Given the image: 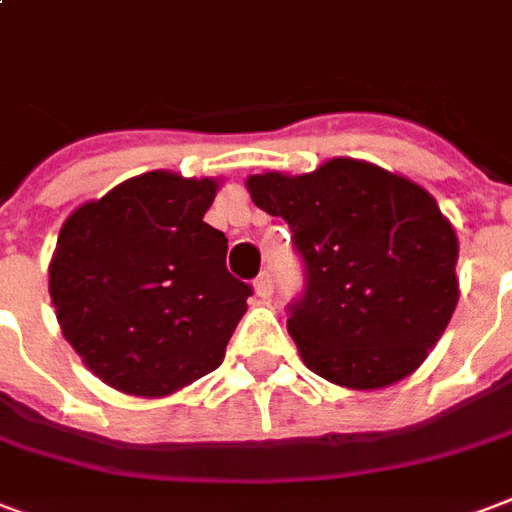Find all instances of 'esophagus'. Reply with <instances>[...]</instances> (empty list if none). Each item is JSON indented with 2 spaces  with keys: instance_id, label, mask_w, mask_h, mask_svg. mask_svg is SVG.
Here are the masks:
<instances>
[{
  "instance_id": "esophagus-1",
  "label": "esophagus",
  "mask_w": 512,
  "mask_h": 512,
  "mask_svg": "<svg viewBox=\"0 0 512 512\" xmlns=\"http://www.w3.org/2000/svg\"><path fill=\"white\" fill-rule=\"evenodd\" d=\"M253 288H256V294H259L261 299L272 297V275L270 272H261L259 278L253 280Z\"/></svg>"
}]
</instances>
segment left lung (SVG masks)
Masks as SVG:
<instances>
[{
    "label": "left lung",
    "instance_id": "left-lung-1",
    "mask_svg": "<svg viewBox=\"0 0 512 512\" xmlns=\"http://www.w3.org/2000/svg\"><path fill=\"white\" fill-rule=\"evenodd\" d=\"M248 191L286 221L305 264L288 334L307 367L359 391L416 370L459 302V240L424 188L367 161L332 159L297 178L253 175Z\"/></svg>",
    "mask_w": 512,
    "mask_h": 512
}]
</instances>
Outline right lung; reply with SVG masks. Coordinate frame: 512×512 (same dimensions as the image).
Masks as SVG:
<instances>
[{
    "label": "right lung",
    "mask_w": 512,
    "mask_h": 512,
    "mask_svg": "<svg viewBox=\"0 0 512 512\" xmlns=\"http://www.w3.org/2000/svg\"><path fill=\"white\" fill-rule=\"evenodd\" d=\"M215 180L145 172L80 205L48 270L61 332L107 386L164 397L213 372L253 288L205 224Z\"/></svg>",
    "instance_id": "right-lung-1"
}]
</instances>
